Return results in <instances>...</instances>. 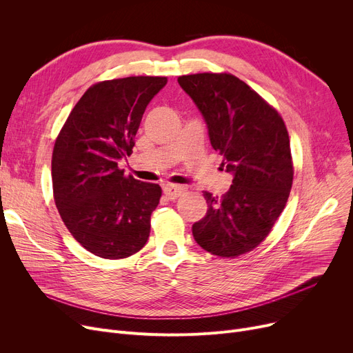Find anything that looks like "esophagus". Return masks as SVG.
I'll use <instances>...</instances> for the list:
<instances>
[{"label":"esophagus","instance_id":"34e87169","mask_svg":"<svg viewBox=\"0 0 353 353\" xmlns=\"http://www.w3.org/2000/svg\"><path fill=\"white\" fill-rule=\"evenodd\" d=\"M183 192H184V189L181 186H174V184H167V186L163 188V193L165 194L167 199H170V200L177 199Z\"/></svg>","mask_w":353,"mask_h":353}]
</instances>
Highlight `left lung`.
I'll return each mask as SVG.
<instances>
[{"mask_svg": "<svg viewBox=\"0 0 353 353\" xmlns=\"http://www.w3.org/2000/svg\"><path fill=\"white\" fill-rule=\"evenodd\" d=\"M205 119L212 147L233 174L226 194L205 192L208 213L192 228L200 248L236 257L261 245L283 212L293 164L286 125L277 111L232 74L177 79Z\"/></svg>", "mask_w": 353, "mask_h": 353, "instance_id": "obj_1", "label": "left lung"}]
</instances>
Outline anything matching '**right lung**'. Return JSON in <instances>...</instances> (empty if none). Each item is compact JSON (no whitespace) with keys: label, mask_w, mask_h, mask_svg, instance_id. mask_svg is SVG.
I'll return each mask as SVG.
<instances>
[{"label":"right lung","mask_w":353,"mask_h":353,"mask_svg":"<svg viewBox=\"0 0 353 353\" xmlns=\"http://www.w3.org/2000/svg\"><path fill=\"white\" fill-rule=\"evenodd\" d=\"M165 77H125L91 85L55 140L51 177L55 206L77 242L103 259L137 253L150 234L161 189L125 176L147 104Z\"/></svg>","instance_id":"1"}]
</instances>
